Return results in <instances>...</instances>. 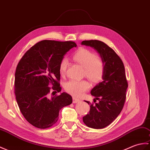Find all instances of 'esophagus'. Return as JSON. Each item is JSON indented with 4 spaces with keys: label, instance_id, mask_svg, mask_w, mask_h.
<instances>
[{
    "label": "esophagus",
    "instance_id": "obj_1",
    "mask_svg": "<svg viewBox=\"0 0 150 150\" xmlns=\"http://www.w3.org/2000/svg\"><path fill=\"white\" fill-rule=\"evenodd\" d=\"M80 100L79 98H75V97H73V103H77L79 102H80Z\"/></svg>",
    "mask_w": 150,
    "mask_h": 150
}]
</instances>
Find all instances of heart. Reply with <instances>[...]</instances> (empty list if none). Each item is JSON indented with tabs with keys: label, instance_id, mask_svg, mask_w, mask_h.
<instances>
[{
	"label": "heart",
	"instance_id": "b5f03b06",
	"mask_svg": "<svg viewBox=\"0 0 150 150\" xmlns=\"http://www.w3.org/2000/svg\"><path fill=\"white\" fill-rule=\"evenodd\" d=\"M73 58L76 62L84 68V74L89 81L98 82L102 79L104 75L103 62L102 59L97 57L94 52L82 48L75 52ZM68 65V59L62 58L59 67V73L62 76L65 75ZM89 88V83L86 81H69L64 85L66 91L77 97L81 96Z\"/></svg>",
	"mask_w": 150,
	"mask_h": 150
}]
</instances>
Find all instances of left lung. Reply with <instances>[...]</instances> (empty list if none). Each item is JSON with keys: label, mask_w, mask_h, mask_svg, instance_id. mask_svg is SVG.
Returning a JSON list of instances; mask_svg holds the SVG:
<instances>
[{"label": "left lung", "mask_w": 150, "mask_h": 150, "mask_svg": "<svg viewBox=\"0 0 150 150\" xmlns=\"http://www.w3.org/2000/svg\"><path fill=\"white\" fill-rule=\"evenodd\" d=\"M82 45L95 49L104 64L103 81L91 89V94L95 97V105L86 101L90 110L83 117L86 126L101 129L109 125L122 110L126 99L128 82L125 67L120 57L105 43L98 40L83 41Z\"/></svg>", "instance_id": "8db88e82"}]
</instances>
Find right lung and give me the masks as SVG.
Here are the masks:
<instances>
[{
	"label": "right lung",
	"mask_w": 150,
	"mask_h": 150,
	"mask_svg": "<svg viewBox=\"0 0 150 150\" xmlns=\"http://www.w3.org/2000/svg\"><path fill=\"white\" fill-rule=\"evenodd\" d=\"M76 47L74 41H41L26 52L17 65L16 100L23 116L34 127L41 129L52 127L58 120L59 110L72 103V97L65 92L51 98L48 95L50 89L52 93L61 91L59 63Z\"/></svg>",
	"instance_id": "right-lung-1"
}]
</instances>
